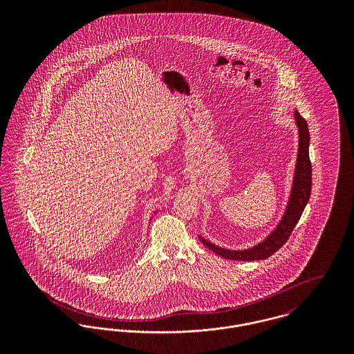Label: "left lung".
Segmentation results:
<instances>
[{"label":"left lung","mask_w":354,"mask_h":354,"mask_svg":"<svg viewBox=\"0 0 354 354\" xmlns=\"http://www.w3.org/2000/svg\"><path fill=\"white\" fill-rule=\"evenodd\" d=\"M296 122L299 127V135H300V145L297 152V165H296V174H295V183L293 189L290 195V202L288 204L286 212L279 222L278 227L259 245L253 247L251 250L245 251H230L219 248L207 240L201 237L203 244L211 250L212 252L230 260H263L270 257L271 254L277 252L283 244L289 240L292 232L295 230L304 208L310 196L312 189V166L309 160V131L308 124L300 115L299 111L295 114Z\"/></svg>","instance_id":"obj_1"}]
</instances>
